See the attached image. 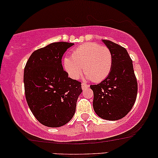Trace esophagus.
I'll use <instances>...</instances> for the list:
<instances>
[{
  "label": "esophagus",
  "instance_id": "obj_1",
  "mask_svg": "<svg viewBox=\"0 0 158 158\" xmlns=\"http://www.w3.org/2000/svg\"><path fill=\"white\" fill-rule=\"evenodd\" d=\"M88 87H89V85H87V84H85V82H82V83H81V88H82L83 90H84V89H86V88H88Z\"/></svg>",
  "mask_w": 158,
  "mask_h": 158
}]
</instances>
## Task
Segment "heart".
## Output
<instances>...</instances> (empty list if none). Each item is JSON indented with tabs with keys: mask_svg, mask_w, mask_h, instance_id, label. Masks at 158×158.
Instances as JSON below:
<instances>
[{
	"mask_svg": "<svg viewBox=\"0 0 158 158\" xmlns=\"http://www.w3.org/2000/svg\"><path fill=\"white\" fill-rule=\"evenodd\" d=\"M65 70L73 79H77L84 70L87 78L100 82L109 76L113 67V55L106 46L97 43H85L74 50L71 57L64 60Z\"/></svg>",
	"mask_w": 158,
	"mask_h": 158,
	"instance_id": "1",
	"label": "heart"
}]
</instances>
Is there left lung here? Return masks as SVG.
Here are the masks:
<instances>
[{
  "label": "left lung",
  "instance_id": "1",
  "mask_svg": "<svg viewBox=\"0 0 158 158\" xmlns=\"http://www.w3.org/2000/svg\"><path fill=\"white\" fill-rule=\"evenodd\" d=\"M102 41L112 52L113 67L106 79L90 86L94 92L93 106L101 118L117 120L124 117L135 105L137 81L126 48L109 40Z\"/></svg>",
  "mask_w": 158,
  "mask_h": 158
}]
</instances>
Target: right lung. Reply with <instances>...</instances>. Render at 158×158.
<instances>
[{
	"label": "right lung",
	"mask_w": 158,
	"mask_h": 158,
	"mask_svg": "<svg viewBox=\"0 0 158 158\" xmlns=\"http://www.w3.org/2000/svg\"><path fill=\"white\" fill-rule=\"evenodd\" d=\"M73 43L54 42L36 50L24 68L23 82L27 104L37 120L45 126L57 128L73 117L80 81L68 77L61 58Z\"/></svg>",
	"instance_id": "add662e5"
}]
</instances>
